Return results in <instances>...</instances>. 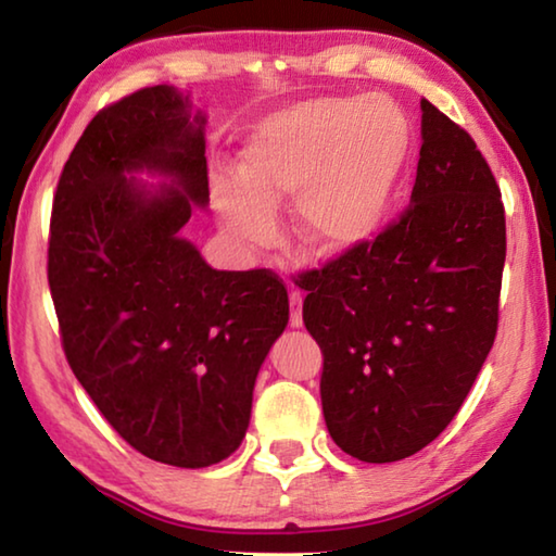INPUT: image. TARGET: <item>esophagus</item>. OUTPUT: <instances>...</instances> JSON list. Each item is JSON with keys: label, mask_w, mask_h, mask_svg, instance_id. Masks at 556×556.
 <instances>
[{"label": "esophagus", "mask_w": 556, "mask_h": 556, "mask_svg": "<svg viewBox=\"0 0 556 556\" xmlns=\"http://www.w3.org/2000/svg\"><path fill=\"white\" fill-rule=\"evenodd\" d=\"M301 306H304V296H301L299 291H291V294H289V324L294 328L304 324V316H301Z\"/></svg>", "instance_id": "34e87169"}]
</instances>
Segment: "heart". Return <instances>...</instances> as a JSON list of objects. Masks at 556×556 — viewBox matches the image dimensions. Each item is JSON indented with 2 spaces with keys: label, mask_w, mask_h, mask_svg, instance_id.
I'll return each instance as SVG.
<instances>
[{
  "label": "heart",
  "mask_w": 556,
  "mask_h": 556,
  "mask_svg": "<svg viewBox=\"0 0 556 556\" xmlns=\"http://www.w3.org/2000/svg\"><path fill=\"white\" fill-rule=\"evenodd\" d=\"M409 147L402 110L384 96L314 98L267 117L240 154V178L213 184L223 230L242 248L275 238L294 200V235L308 255H341L378 228Z\"/></svg>",
  "instance_id": "b5f03b06"
}]
</instances>
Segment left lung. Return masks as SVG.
Returning a JSON list of instances; mask_svg holds the SVG:
<instances>
[{
  "instance_id": "obj_1",
  "label": "left lung",
  "mask_w": 556,
  "mask_h": 556,
  "mask_svg": "<svg viewBox=\"0 0 556 556\" xmlns=\"http://www.w3.org/2000/svg\"><path fill=\"white\" fill-rule=\"evenodd\" d=\"M421 139L400 218L294 277L324 355L328 434L368 464L417 454L448 427L497 333L501 188L473 137L429 100Z\"/></svg>"
}]
</instances>
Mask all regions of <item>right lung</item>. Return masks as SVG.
<instances>
[{
	"label": "right lung",
	"instance_id": "1",
	"mask_svg": "<svg viewBox=\"0 0 556 556\" xmlns=\"http://www.w3.org/2000/svg\"><path fill=\"white\" fill-rule=\"evenodd\" d=\"M168 86L102 108L53 195L49 287L71 370L131 448L178 468L228 458L289 321L271 269L218 271L178 230L208 203L203 117ZM175 178L152 197L124 174Z\"/></svg>",
	"mask_w": 556,
	"mask_h": 556
}]
</instances>
